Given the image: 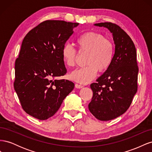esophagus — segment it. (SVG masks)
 Wrapping results in <instances>:
<instances>
[{
	"label": "esophagus",
	"instance_id": "1",
	"mask_svg": "<svg viewBox=\"0 0 152 152\" xmlns=\"http://www.w3.org/2000/svg\"><path fill=\"white\" fill-rule=\"evenodd\" d=\"M75 86L76 88H78V89L82 88V87H84V86L80 85V84H75Z\"/></svg>",
	"mask_w": 152,
	"mask_h": 152
}]
</instances>
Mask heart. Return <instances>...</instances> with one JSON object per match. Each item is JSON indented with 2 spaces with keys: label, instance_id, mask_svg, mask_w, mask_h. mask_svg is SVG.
<instances>
[{
  "label": "heart",
  "instance_id": "1",
  "mask_svg": "<svg viewBox=\"0 0 152 152\" xmlns=\"http://www.w3.org/2000/svg\"><path fill=\"white\" fill-rule=\"evenodd\" d=\"M78 52L87 54V66L73 71L70 75L71 79L82 84L93 80L99 72H104L112 65L115 56V45L113 41L96 31H87L75 40ZM64 64L68 67L76 65L77 52L70 44H66L61 52Z\"/></svg>",
  "mask_w": 152,
  "mask_h": 152
}]
</instances>
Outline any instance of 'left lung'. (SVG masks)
Masks as SVG:
<instances>
[{"mask_svg": "<svg viewBox=\"0 0 152 152\" xmlns=\"http://www.w3.org/2000/svg\"><path fill=\"white\" fill-rule=\"evenodd\" d=\"M94 25L107 28L112 32L115 44L112 65L91 84L93 96L88 107L99 121L112 120L129 108L137 91L138 66L134 42L126 32L111 22Z\"/></svg>", "mask_w": 152, "mask_h": 152, "instance_id": "8db88e82", "label": "left lung"}]
</instances>
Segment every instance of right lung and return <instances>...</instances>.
I'll return each mask as SVG.
<instances>
[{
	"label": "right lung",
	"mask_w": 152,
	"mask_h": 152,
	"mask_svg": "<svg viewBox=\"0 0 152 152\" xmlns=\"http://www.w3.org/2000/svg\"><path fill=\"white\" fill-rule=\"evenodd\" d=\"M78 23L46 20L26 35L15 61L14 87L22 108L44 121L53 116L74 88L72 81L53 80L65 75L61 52Z\"/></svg>",
	"instance_id": "add662e5"
}]
</instances>
